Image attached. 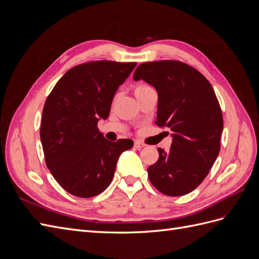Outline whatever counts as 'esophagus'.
Here are the masks:
<instances>
[{
    "mask_svg": "<svg viewBox=\"0 0 259 259\" xmlns=\"http://www.w3.org/2000/svg\"><path fill=\"white\" fill-rule=\"evenodd\" d=\"M134 146H135V148H137V149H142V148H144V147L146 146V144L142 143V142H140V140H135Z\"/></svg>",
    "mask_w": 259,
    "mask_h": 259,
    "instance_id": "34e87169",
    "label": "esophagus"
}]
</instances>
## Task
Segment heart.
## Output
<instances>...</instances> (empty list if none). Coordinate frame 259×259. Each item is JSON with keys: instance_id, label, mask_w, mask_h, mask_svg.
Here are the masks:
<instances>
[{"instance_id": "1", "label": "heart", "mask_w": 259, "mask_h": 259, "mask_svg": "<svg viewBox=\"0 0 259 259\" xmlns=\"http://www.w3.org/2000/svg\"><path fill=\"white\" fill-rule=\"evenodd\" d=\"M147 89H150V86H147V85H138L137 88L135 89V94H137V93H139V92H142V91H145V90H147Z\"/></svg>"}]
</instances>
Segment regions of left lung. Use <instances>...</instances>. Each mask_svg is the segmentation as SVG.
<instances>
[{"mask_svg": "<svg viewBox=\"0 0 259 259\" xmlns=\"http://www.w3.org/2000/svg\"><path fill=\"white\" fill-rule=\"evenodd\" d=\"M133 79L155 89V124L168 127L173 138L169 151L158 148L159 160L148 167L149 179L169 197L193 191L221 150L224 120L213 88L198 70L176 60L145 62Z\"/></svg>", "mask_w": 259, "mask_h": 259, "instance_id": "left-lung-1", "label": "left lung"}]
</instances>
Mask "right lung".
Listing matches in <instances>:
<instances>
[{
  "mask_svg": "<svg viewBox=\"0 0 259 259\" xmlns=\"http://www.w3.org/2000/svg\"><path fill=\"white\" fill-rule=\"evenodd\" d=\"M136 65L99 60L75 66L45 101L40 136L46 165L75 197L92 198L106 190L120 154L134 145L131 139L109 142L97 124L109 116L115 92Z\"/></svg>",
  "mask_w": 259,
  "mask_h": 259,
  "instance_id": "right-lung-1",
  "label": "right lung"
}]
</instances>
